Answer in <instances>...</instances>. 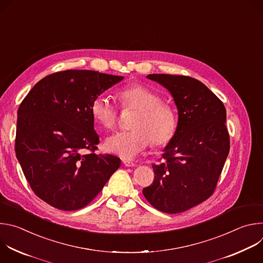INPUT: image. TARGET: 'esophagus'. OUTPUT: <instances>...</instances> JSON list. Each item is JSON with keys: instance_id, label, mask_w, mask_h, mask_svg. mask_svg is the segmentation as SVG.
Here are the masks:
<instances>
[{"instance_id": "34e87169", "label": "esophagus", "mask_w": 263, "mask_h": 263, "mask_svg": "<svg viewBox=\"0 0 263 263\" xmlns=\"http://www.w3.org/2000/svg\"><path fill=\"white\" fill-rule=\"evenodd\" d=\"M124 164H125V166H136V164L135 163H133V162H130V161H124Z\"/></svg>"}]
</instances>
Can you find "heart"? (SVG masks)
<instances>
[{
    "instance_id": "b5f03b06",
    "label": "heart",
    "mask_w": 263,
    "mask_h": 263,
    "mask_svg": "<svg viewBox=\"0 0 263 263\" xmlns=\"http://www.w3.org/2000/svg\"><path fill=\"white\" fill-rule=\"evenodd\" d=\"M123 109L136 110L130 123V131L118 132L105 141L106 151L124 160H133L152 142L163 145L174 137L178 118L175 108L142 84H131L118 91ZM90 112L93 121L103 129L114 128L118 121V108L105 95L97 96Z\"/></svg>"
}]
</instances>
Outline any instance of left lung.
Listing matches in <instances>:
<instances>
[{
	"label": "left lung",
	"instance_id": "left-lung-1",
	"mask_svg": "<svg viewBox=\"0 0 263 263\" xmlns=\"http://www.w3.org/2000/svg\"><path fill=\"white\" fill-rule=\"evenodd\" d=\"M146 78L173 96L178 127L163 149V161L152 165L154 181L142 194L156 209L180 213L204 202L215 190L230 149L226 108L192 77L151 73Z\"/></svg>",
	"mask_w": 263,
	"mask_h": 263
}]
</instances>
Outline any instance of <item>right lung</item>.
<instances>
[{"instance_id": "right-lung-1", "label": "right lung", "mask_w": 263, "mask_h": 263, "mask_svg": "<svg viewBox=\"0 0 263 263\" xmlns=\"http://www.w3.org/2000/svg\"><path fill=\"white\" fill-rule=\"evenodd\" d=\"M123 79L87 69L58 71L21 103L16 158L34 194L49 205L64 211L85 207L121 166L119 157L95 153L99 135L90 105Z\"/></svg>"}]
</instances>
